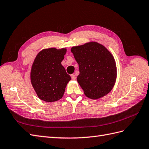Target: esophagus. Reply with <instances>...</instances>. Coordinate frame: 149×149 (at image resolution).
Here are the masks:
<instances>
[{"label": "esophagus", "instance_id": "34e87169", "mask_svg": "<svg viewBox=\"0 0 149 149\" xmlns=\"http://www.w3.org/2000/svg\"><path fill=\"white\" fill-rule=\"evenodd\" d=\"M71 77H72V79L74 80H74H75V79H76V76L74 74H72Z\"/></svg>", "mask_w": 149, "mask_h": 149}]
</instances>
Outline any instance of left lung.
<instances>
[{
    "instance_id": "obj_1",
    "label": "left lung",
    "mask_w": 149,
    "mask_h": 149,
    "mask_svg": "<svg viewBox=\"0 0 149 149\" xmlns=\"http://www.w3.org/2000/svg\"><path fill=\"white\" fill-rule=\"evenodd\" d=\"M79 64L77 82L85 96L97 100L107 95L115 84L117 68L112 53L96 41L72 47Z\"/></svg>"
}]
</instances>
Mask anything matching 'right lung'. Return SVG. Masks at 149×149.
I'll return each mask as SVG.
<instances>
[{
	"label": "right lung",
	"mask_w": 149,
	"mask_h": 149,
	"mask_svg": "<svg viewBox=\"0 0 149 149\" xmlns=\"http://www.w3.org/2000/svg\"><path fill=\"white\" fill-rule=\"evenodd\" d=\"M67 48H49L38 53L33 63L30 79L38 98L46 102H55L63 96L71 80L61 63Z\"/></svg>",
	"instance_id": "right-lung-1"
}]
</instances>
